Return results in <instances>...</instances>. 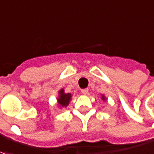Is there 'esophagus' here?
Returning <instances> with one entry per match:
<instances>
[{
  "instance_id": "1",
  "label": "esophagus",
  "mask_w": 154,
  "mask_h": 154,
  "mask_svg": "<svg viewBox=\"0 0 154 154\" xmlns=\"http://www.w3.org/2000/svg\"><path fill=\"white\" fill-rule=\"evenodd\" d=\"M81 93L83 94V95H87L88 94V90L87 89H84L81 91Z\"/></svg>"
}]
</instances>
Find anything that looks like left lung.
<instances>
[{
	"label": "left lung",
	"mask_w": 154,
	"mask_h": 154,
	"mask_svg": "<svg viewBox=\"0 0 154 154\" xmlns=\"http://www.w3.org/2000/svg\"><path fill=\"white\" fill-rule=\"evenodd\" d=\"M100 99H101V100H103L104 102L107 100V98H106V97L105 96V95H103V94H101V97H100Z\"/></svg>",
	"instance_id": "1"
}]
</instances>
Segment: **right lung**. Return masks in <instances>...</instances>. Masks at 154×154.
<instances>
[{"label":"right lung","mask_w":154,"mask_h":154,"mask_svg":"<svg viewBox=\"0 0 154 154\" xmlns=\"http://www.w3.org/2000/svg\"><path fill=\"white\" fill-rule=\"evenodd\" d=\"M58 97H57V106L59 109L67 107L72 99V94L71 93H65L63 89H60L58 92Z\"/></svg>","instance_id":"add662e5"}]
</instances>
